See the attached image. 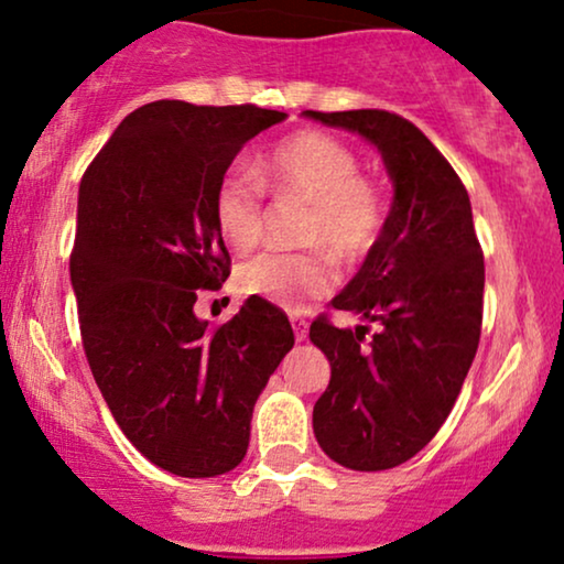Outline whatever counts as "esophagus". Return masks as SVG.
Returning <instances> with one entry per match:
<instances>
[{"mask_svg":"<svg viewBox=\"0 0 564 564\" xmlns=\"http://www.w3.org/2000/svg\"><path fill=\"white\" fill-rule=\"evenodd\" d=\"M290 324H293L297 343H303V339L308 337V322H305V318H301V316H293V318H290Z\"/></svg>","mask_w":564,"mask_h":564,"instance_id":"obj_1","label":"esophagus"}]
</instances>
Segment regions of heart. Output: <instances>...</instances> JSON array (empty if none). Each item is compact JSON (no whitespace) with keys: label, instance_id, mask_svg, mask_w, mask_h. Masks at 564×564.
Wrapping results in <instances>:
<instances>
[{"label":"heart","instance_id":"b5f03b06","mask_svg":"<svg viewBox=\"0 0 564 564\" xmlns=\"http://www.w3.org/2000/svg\"><path fill=\"white\" fill-rule=\"evenodd\" d=\"M259 175L276 196L311 204L308 246H324L337 259H360L384 229L387 208L379 187L360 177L358 156L337 138L303 130L276 145L259 164ZM214 219L229 246L248 250L263 232L261 185L250 172H225L214 193ZM240 290L284 311L305 305L335 288V267L322 253L263 250L242 263Z\"/></svg>","mask_w":564,"mask_h":564}]
</instances>
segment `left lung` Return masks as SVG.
<instances>
[{
    "instance_id": "8db88e82",
    "label": "left lung",
    "mask_w": 564,
    "mask_h": 564,
    "mask_svg": "<svg viewBox=\"0 0 564 564\" xmlns=\"http://www.w3.org/2000/svg\"><path fill=\"white\" fill-rule=\"evenodd\" d=\"M303 117L364 138L392 180L384 229L332 301L379 329L364 345L368 326L322 316L308 335L332 366L318 447L350 470H387L434 440L460 394L481 337L484 253L468 191L413 122L381 109Z\"/></svg>"
}]
</instances>
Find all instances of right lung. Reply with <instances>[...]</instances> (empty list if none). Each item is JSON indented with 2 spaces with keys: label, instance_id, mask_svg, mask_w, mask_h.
Here are the masks:
<instances>
[{
  "label": "right lung",
  "instance_id": "right-lung-1",
  "mask_svg": "<svg viewBox=\"0 0 564 564\" xmlns=\"http://www.w3.org/2000/svg\"><path fill=\"white\" fill-rule=\"evenodd\" d=\"M284 112L162 99L130 112L78 191L69 256L83 347L117 426L145 460L183 478L238 468L253 405L295 335L250 295L212 329L198 290L229 276L214 219L219 180Z\"/></svg>",
  "mask_w": 564,
  "mask_h": 564
}]
</instances>
